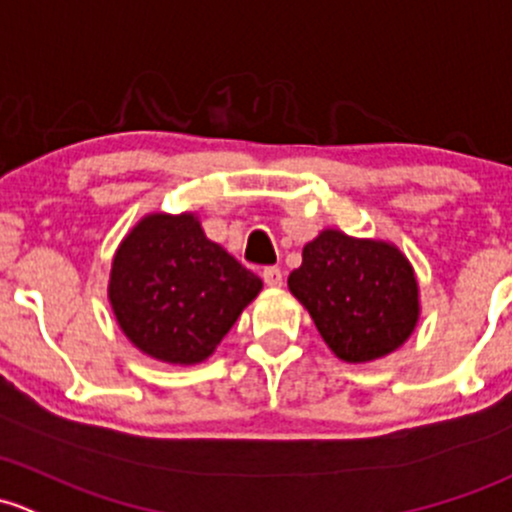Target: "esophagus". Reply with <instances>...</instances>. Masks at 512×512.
Returning a JSON list of instances; mask_svg holds the SVG:
<instances>
[{"label":"esophagus","instance_id":"obj_1","mask_svg":"<svg viewBox=\"0 0 512 512\" xmlns=\"http://www.w3.org/2000/svg\"><path fill=\"white\" fill-rule=\"evenodd\" d=\"M262 279H265L267 287H282L284 274L279 267H265V270H262Z\"/></svg>","mask_w":512,"mask_h":512}]
</instances>
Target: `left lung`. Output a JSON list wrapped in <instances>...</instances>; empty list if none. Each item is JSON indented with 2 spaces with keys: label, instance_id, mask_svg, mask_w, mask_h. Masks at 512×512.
<instances>
[{
  "label": "left lung",
  "instance_id": "1",
  "mask_svg": "<svg viewBox=\"0 0 512 512\" xmlns=\"http://www.w3.org/2000/svg\"><path fill=\"white\" fill-rule=\"evenodd\" d=\"M289 292L319 328L326 346L346 363L383 358L417 324V279L397 247L324 230L304 245Z\"/></svg>",
  "mask_w": 512,
  "mask_h": 512
}]
</instances>
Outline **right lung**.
<instances>
[{"label":"right lung","instance_id":"obj_1","mask_svg":"<svg viewBox=\"0 0 512 512\" xmlns=\"http://www.w3.org/2000/svg\"><path fill=\"white\" fill-rule=\"evenodd\" d=\"M262 279L206 238L188 215H147L112 262L110 301L129 341L164 363H201Z\"/></svg>","mask_w":512,"mask_h":512}]
</instances>
